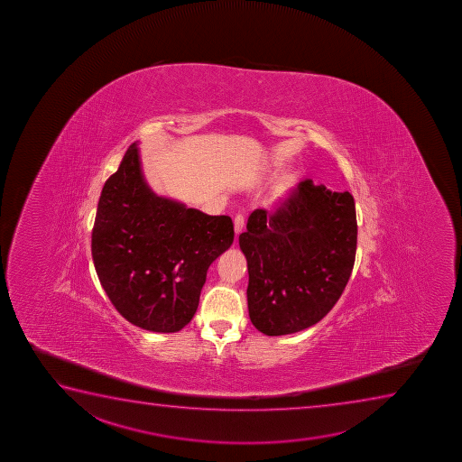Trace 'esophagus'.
<instances>
[{
    "label": "esophagus",
    "instance_id": "esophagus-1",
    "mask_svg": "<svg viewBox=\"0 0 462 462\" xmlns=\"http://www.w3.org/2000/svg\"><path fill=\"white\" fill-rule=\"evenodd\" d=\"M234 224H235V234H236V235L241 234V232H243V228H245V215H241V213H239V215H236V217H235Z\"/></svg>",
    "mask_w": 462,
    "mask_h": 462
}]
</instances>
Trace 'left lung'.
<instances>
[{"instance_id":"1","label":"left lung","mask_w":462,"mask_h":462,"mask_svg":"<svg viewBox=\"0 0 462 462\" xmlns=\"http://www.w3.org/2000/svg\"><path fill=\"white\" fill-rule=\"evenodd\" d=\"M239 247L249 269L250 321L266 336L303 331L334 308L351 277L353 195L301 180L273 212L250 213Z\"/></svg>"}]
</instances>
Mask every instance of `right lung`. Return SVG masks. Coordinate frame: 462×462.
<instances>
[{"label": "right lung", "instance_id": "obj_1", "mask_svg": "<svg viewBox=\"0 0 462 462\" xmlns=\"http://www.w3.org/2000/svg\"><path fill=\"white\" fill-rule=\"evenodd\" d=\"M234 236L230 217L156 195L133 143L105 182L91 250L102 288L124 319L147 331L178 332L193 319L207 271Z\"/></svg>", "mask_w": 462, "mask_h": 462}]
</instances>
